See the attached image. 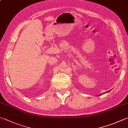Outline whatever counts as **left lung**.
<instances>
[{"instance_id": "obj_1", "label": "left lung", "mask_w": 128, "mask_h": 128, "mask_svg": "<svg viewBox=\"0 0 128 128\" xmlns=\"http://www.w3.org/2000/svg\"><path fill=\"white\" fill-rule=\"evenodd\" d=\"M109 91H110V90H108V92H104V94H106V93H108V92ZM101 94H100V95H101ZM98 96H100V95H98Z\"/></svg>"}]
</instances>
